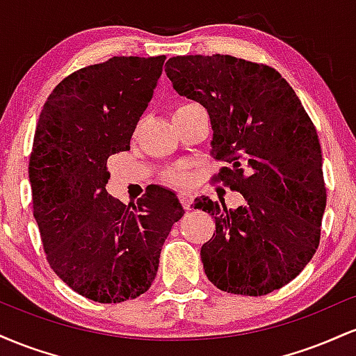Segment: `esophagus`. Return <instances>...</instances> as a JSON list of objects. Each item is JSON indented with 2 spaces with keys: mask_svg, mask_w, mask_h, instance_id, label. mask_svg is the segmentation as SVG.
I'll list each match as a JSON object with an SVG mask.
<instances>
[{
  "mask_svg": "<svg viewBox=\"0 0 356 356\" xmlns=\"http://www.w3.org/2000/svg\"><path fill=\"white\" fill-rule=\"evenodd\" d=\"M179 199H181V204L182 207L186 211L191 209V204H192V199H194V195H192L191 191H181L179 192Z\"/></svg>",
  "mask_w": 356,
  "mask_h": 356,
  "instance_id": "1",
  "label": "esophagus"
}]
</instances>
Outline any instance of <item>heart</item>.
Instances as JSON below:
<instances>
[{"mask_svg":"<svg viewBox=\"0 0 356 356\" xmlns=\"http://www.w3.org/2000/svg\"><path fill=\"white\" fill-rule=\"evenodd\" d=\"M192 108H197V105L195 104H191V102H182V104H179L177 107H175V112H174V117L175 115H181V113L187 112V110H192ZM187 172L184 169H172L169 170V172L165 174V181L169 184H174V186H182V184H186L187 181Z\"/></svg>","mask_w":356,"mask_h":356,"instance_id":"b5f03b06","label":"heart"}]
</instances>
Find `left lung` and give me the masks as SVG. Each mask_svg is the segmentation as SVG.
<instances>
[{"label": "left lung", "instance_id": "left-lung-1", "mask_svg": "<svg viewBox=\"0 0 356 356\" xmlns=\"http://www.w3.org/2000/svg\"><path fill=\"white\" fill-rule=\"evenodd\" d=\"M165 73L181 95L207 108L212 181L243 194L244 206L202 195L214 216L201 248L204 271L227 293L263 296L283 288L316 252L326 207L321 145L295 90L269 65L231 55L172 56Z\"/></svg>", "mask_w": 356, "mask_h": 356}]
</instances>
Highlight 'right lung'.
<instances>
[{
    "label": "right lung",
    "mask_w": 356,
    "mask_h": 356,
    "mask_svg": "<svg viewBox=\"0 0 356 356\" xmlns=\"http://www.w3.org/2000/svg\"><path fill=\"white\" fill-rule=\"evenodd\" d=\"M165 56H113L53 88L30 154L33 216L47 261L73 291L99 303L144 295L172 224L174 192L154 186L129 206L108 195L112 154L130 149Z\"/></svg>",
    "instance_id": "right-lung-1"
}]
</instances>
